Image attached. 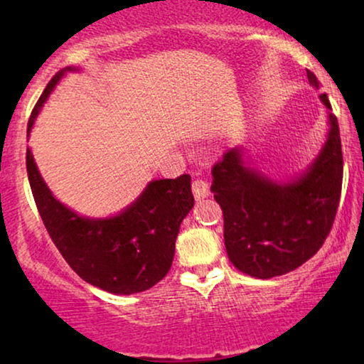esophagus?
Listing matches in <instances>:
<instances>
[{
    "mask_svg": "<svg viewBox=\"0 0 364 364\" xmlns=\"http://www.w3.org/2000/svg\"><path fill=\"white\" fill-rule=\"evenodd\" d=\"M192 192H193V197H196L197 200H200V198L208 197V193H210V187H208V183L205 181H202V178H196V181L192 182Z\"/></svg>",
    "mask_w": 364,
    "mask_h": 364,
    "instance_id": "obj_1",
    "label": "esophagus"
}]
</instances>
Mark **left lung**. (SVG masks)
Masks as SVG:
<instances>
[{"instance_id":"1","label":"left lung","mask_w":364,"mask_h":364,"mask_svg":"<svg viewBox=\"0 0 364 364\" xmlns=\"http://www.w3.org/2000/svg\"><path fill=\"white\" fill-rule=\"evenodd\" d=\"M306 74L320 87L310 69ZM321 101L331 109L326 94ZM330 124L320 156L305 176L290 183L258 176L245 166L238 149H230L213 166L210 191L222 208L225 248L237 270L255 278L285 275L310 260L330 235L343 183L335 114H330Z\"/></svg>"}]
</instances>
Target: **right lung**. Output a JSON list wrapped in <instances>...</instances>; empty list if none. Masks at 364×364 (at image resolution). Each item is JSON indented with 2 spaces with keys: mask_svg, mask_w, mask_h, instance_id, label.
<instances>
[{
  "mask_svg": "<svg viewBox=\"0 0 364 364\" xmlns=\"http://www.w3.org/2000/svg\"><path fill=\"white\" fill-rule=\"evenodd\" d=\"M61 69L44 89L28 121V134ZM31 192L44 227L68 265L84 282L116 295L149 290L172 267L178 228L193 207L191 176L154 181L122 213L92 220L79 217L53 197L39 176L31 151H26Z\"/></svg>",
  "mask_w": 364,
  "mask_h": 364,
  "instance_id": "obj_1",
  "label": "right lung"
}]
</instances>
